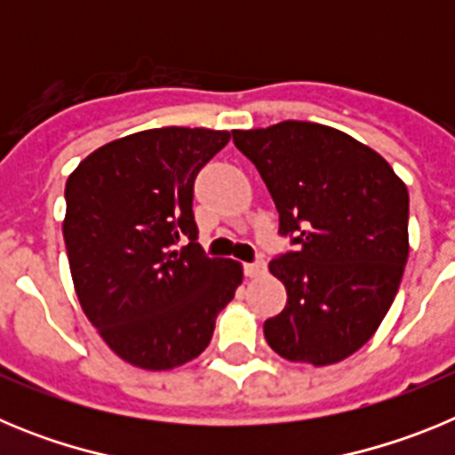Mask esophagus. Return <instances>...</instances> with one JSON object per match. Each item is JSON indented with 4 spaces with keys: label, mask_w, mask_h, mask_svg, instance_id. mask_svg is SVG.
Here are the masks:
<instances>
[{
    "label": "esophagus",
    "mask_w": 455,
    "mask_h": 455,
    "mask_svg": "<svg viewBox=\"0 0 455 455\" xmlns=\"http://www.w3.org/2000/svg\"><path fill=\"white\" fill-rule=\"evenodd\" d=\"M264 271H267V262H264V259H255V262L251 264H243V273H246L248 277H259Z\"/></svg>",
    "instance_id": "1"
}]
</instances>
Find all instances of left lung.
Instances as JSON below:
<instances>
[{"label":"left lung","instance_id":"8db88e82","mask_svg":"<svg viewBox=\"0 0 455 455\" xmlns=\"http://www.w3.org/2000/svg\"><path fill=\"white\" fill-rule=\"evenodd\" d=\"M262 175L293 251L268 268L287 305L267 319L277 355L315 367L364 347L387 315L408 262V188L353 136L284 120L232 132Z\"/></svg>","mask_w":455,"mask_h":455}]
</instances>
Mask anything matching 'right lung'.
<instances>
[{"instance_id": "right-lung-1", "label": "right lung", "mask_w": 455, "mask_h": 455, "mask_svg": "<svg viewBox=\"0 0 455 455\" xmlns=\"http://www.w3.org/2000/svg\"><path fill=\"white\" fill-rule=\"evenodd\" d=\"M228 140L230 132L203 127L136 132L68 178L75 291L108 348L134 367L164 371L198 357L241 284L239 262L204 255L193 219V182Z\"/></svg>"}]
</instances>
